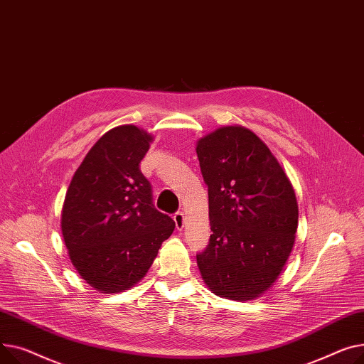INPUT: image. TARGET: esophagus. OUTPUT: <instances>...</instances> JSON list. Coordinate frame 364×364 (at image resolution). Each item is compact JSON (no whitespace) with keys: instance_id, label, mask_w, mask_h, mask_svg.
Returning <instances> with one entry per match:
<instances>
[{"instance_id":"esophagus-1","label":"esophagus","mask_w":364,"mask_h":364,"mask_svg":"<svg viewBox=\"0 0 364 364\" xmlns=\"http://www.w3.org/2000/svg\"><path fill=\"white\" fill-rule=\"evenodd\" d=\"M173 220H175L176 229H179V230H181V229H183V225H185V216H183V213H182V211L175 213Z\"/></svg>"}]
</instances>
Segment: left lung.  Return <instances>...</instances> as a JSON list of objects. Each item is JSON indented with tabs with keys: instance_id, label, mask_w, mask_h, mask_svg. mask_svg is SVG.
I'll list each match as a JSON object with an SVG mask.
<instances>
[{
	"instance_id": "obj_1",
	"label": "left lung",
	"mask_w": 364,
	"mask_h": 364,
	"mask_svg": "<svg viewBox=\"0 0 364 364\" xmlns=\"http://www.w3.org/2000/svg\"><path fill=\"white\" fill-rule=\"evenodd\" d=\"M208 186L210 241L197 254L205 285L248 301L281 274L294 247L298 204L267 145L244 126H222L197 142Z\"/></svg>"
}]
</instances>
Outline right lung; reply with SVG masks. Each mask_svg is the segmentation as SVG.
I'll list each match as a JSON object with an SVG mask.
<instances>
[{"instance_id": "1", "label": "right lung", "mask_w": 364, "mask_h": 364, "mask_svg": "<svg viewBox=\"0 0 364 364\" xmlns=\"http://www.w3.org/2000/svg\"><path fill=\"white\" fill-rule=\"evenodd\" d=\"M153 136L134 124L104 134L73 175L61 211V232L82 279L102 294L138 284L175 229L153 204L139 163Z\"/></svg>"}]
</instances>
